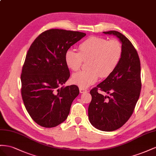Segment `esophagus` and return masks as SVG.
Listing matches in <instances>:
<instances>
[{
  "label": "esophagus",
  "mask_w": 156,
  "mask_h": 156,
  "mask_svg": "<svg viewBox=\"0 0 156 156\" xmlns=\"http://www.w3.org/2000/svg\"><path fill=\"white\" fill-rule=\"evenodd\" d=\"M79 90H80V93H85V92L87 91L86 89H84L83 87H80Z\"/></svg>",
  "instance_id": "obj_1"
}]
</instances>
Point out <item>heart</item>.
Masks as SVG:
<instances>
[{"mask_svg": "<svg viewBox=\"0 0 156 156\" xmlns=\"http://www.w3.org/2000/svg\"><path fill=\"white\" fill-rule=\"evenodd\" d=\"M123 55L121 42L116 39L108 41L98 37H89L78 46V52L69 50L65 56V63L73 71L80 70L83 61H87L88 70L74 74L72 82L86 88L95 83L99 77H108L117 68Z\"/></svg>", "mask_w": 156, "mask_h": 156, "instance_id": "obj_1", "label": "heart"}]
</instances>
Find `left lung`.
<instances>
[{
  "mask_svg": "<svg viewBox=\"0 0 156 156\" xmlns=\"http://www.w3.org/2000/svg\"><path fill=\"white\" fill-rule=\"evenodd\" d=\"M104 33L114 34L120 40L123 55L113 73L90 91L92 99L88 116L98 129L112 131L122 127L135 110L142 87L140 62L136 49L123 34L115 30ZM99 89L110 96L98 93Z\"/></svg>",
  "mask_w": 156,
  "mask_h": 156,
  "instance_id": "obj_1",
  "label": "left lung"
}]
</instances>
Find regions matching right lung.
Returning <instances> with one entry per match:
<instances>
[{
	"instance_id": "add662e5",
	"label": "right lung",
	"mask_w": 156,
	"mask_h": 156,
	"mask_svg": "<svg viewBox=\"0 0 156 156\" xmlns=\"http://www.w3.org/2000/svg\"><path fill=\"white\" fill-rule=\"evenodd\" d=\"M86 35L78 31L47 30L38 35L27 53L21 74V96L34 121L44 127H53L69 114L78 87H61L70 77L65 53Z\"/></svg>"
}]
</instances>
